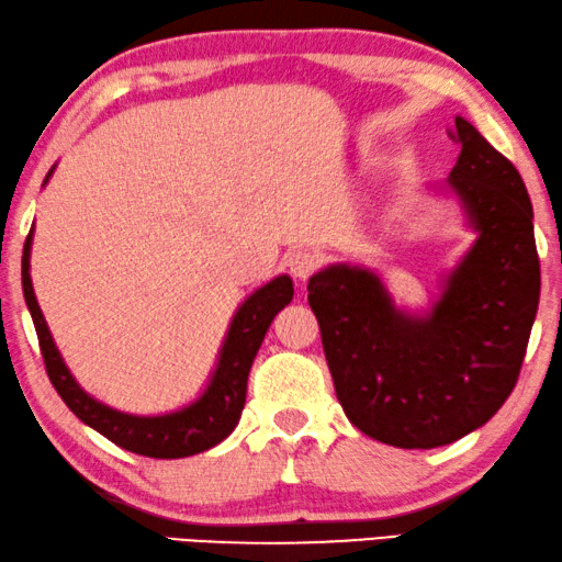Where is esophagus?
Segmentation results:
<instances>
[{
  "instance_id": "esophagus-1",
  "label": "esophagus",
  "mask_w": 562,
  "mask_h": 562,
  "mask_svg": "<svg viewBox=\"0 0 562 562\" xmlns=\"http://www.w3.org/2000/svg\"><path fill=\"white\" fill-rule=\"evenodd\" d=\"M284 265H288V270H290L292 278L307 280L315 270H318L321 257L315 255V251H311V249H292L290 255H288V259H284Z\"/></svg>"
}]
</instances>
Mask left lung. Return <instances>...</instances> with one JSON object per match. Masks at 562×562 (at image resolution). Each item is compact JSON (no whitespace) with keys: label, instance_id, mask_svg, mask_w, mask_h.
<instances>
[{"label":"left lung","instance_id":"left-lung-1","mask_svg":"<svg viewBox=\"0 0 562 562\" xmlns=\"http://www.w3.org/2000/svg\"><path fill=\"white\" fill-rule=\"evenodd\" d=\"M448 188L476 241L428 313L394 305L379 274L330 265L307 303L344 413L394 448H438L492 420L515 390L540 303L532 203L507 157L456 116Z\"/></svg>","mask_w":562,"mask_h":562}]
</instances>
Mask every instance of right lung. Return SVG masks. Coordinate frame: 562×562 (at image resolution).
<instances>
[{"mask_svg":"<svg viewBox=\"0 0 562 562\" xmlns=\"http://www.w3.org/2000/svg\"><path fill=\"white\" fill-rule=\"evenodd\" d=\"M50 176L53 168L47 172V178ZM30 249H33V232H30L25 249H22V292H25L27 311L33 315L47 376L78 420L116 442L120 448L149 458L195 456L232 436L241 417L244 400H247L251 361L265 341L272 318L292 300V280L288 274H280V278L251 292L239 305V311L234 313L224 346L218 351L216 369H213L211 382L201 397L183 409H176V413L145 417L120 413V409L93 400L70 374L50 330H47L41 305H37L33 280H30Z\"/></svg>","mask_w":562,"mask_h":562,"instance_id":"1","label":"right lung"}]
</instances>
